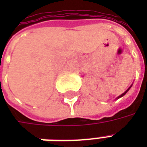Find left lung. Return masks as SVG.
I'll use <instances>...</instances> for the list:
<instances>
[{
  "label": "left lung",
  "instance_id": "obj_1",
  "mask_svg": "<svg viewBox=\"0 0 147 147\" xmlns=\"http://www.w3.org/2000/svg\"><path fill=\"white\" fill-rule=\"evenodd\" d=\"M131 86H132V85H131ZM131 86H130L129 88H128V89L127 90H126V91H125V92H124V93H123V94H121V95H120V96H119V97H117V99L120 98H121V97H123V95H125V94H126V93L127 92V91H128V90H130V88H131Z\"/></svg>",
  "mask_w": 147,
  "mask_h": 147
}]
</instances>
